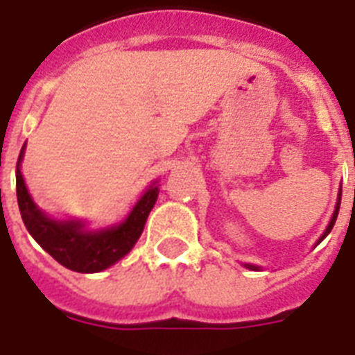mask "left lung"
Returning <instances> with one entry per match:
<instances>
[{"label":"left lung","instance_id":"1","mask_svg":"<svg viewBox=\"0 0 355 355\" xmlns=\"http://www.w3.org/2000/svg\"><path fill=\"white\" fill-rule=\"evenodd\" d=\"M339 206H341V191H339V197H337V205H336V210H334V216H331L330 225L326 227L324 234H322V236L319 237V241H317V243L322 241V239H324V237L331 232V228H334V225H336V221H337V214H339ZM245 267H248V269H252V270H259V267H256V265H248V263H247V265H245Z\"/></svg>","mask_w":355,"mask_h":355}]
</instances>
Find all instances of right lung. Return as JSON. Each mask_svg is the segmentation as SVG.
Wrapping results in <instances>:
<instances>
[{
  "instance_id": "add662e5",
  "label": "right lung",
  "mask_w": 355,
  "mask_h": 355,
  "mask_svg": "<svg viewBox=\"0 0 355 355\" xmlns=\"http://www.w3.org/2000/svg\"><path fill=\"white\" fill-rule=\"evenodd\" d=\"M24 150L25 145L19 150L16 164V197L19 214L25 228L47 254H51L58 263L75 272H99L130 252V248L144 232L145 221L158 199L160 189L156 182L150 184L147 191L139 197L125 221L116 227L92 232L86 230L83 221H57L38 210L19 171Z\"/></svg>"
}]
</instances>
